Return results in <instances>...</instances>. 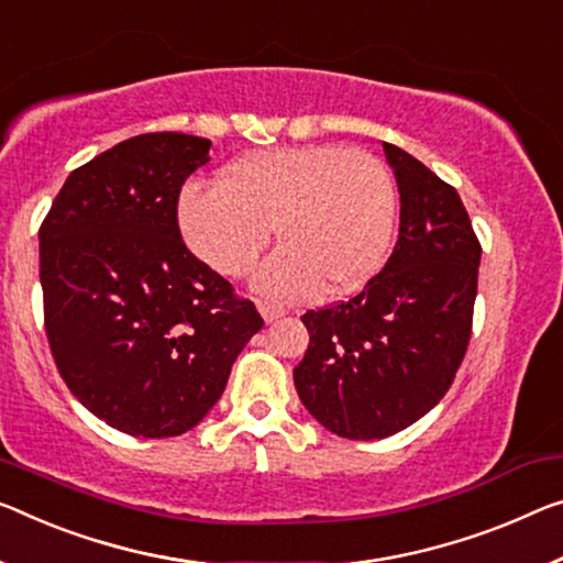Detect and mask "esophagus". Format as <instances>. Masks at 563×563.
I'll return each instance as SVG.
<instances>
[{
  "label": "esophagus",
  "instance_id": "esophagus-1",
  "mask_svg": "<svg viewBox=\"0 0 563 563\" xmlns=\"http://www.w3.org/2000/svg\"><path fill=\"white\" fill-rule=\"evenodd\" d=\"M256 307H258V314L264 317V322H276V319L287 314V309L279 305H269V301H256Z\"/></svg>",
  "mask_w": 563,
  "mask_h": 563
}]
</instances>
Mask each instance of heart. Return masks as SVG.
<instances>
[{"label": "heart", "mask_w": 563, "mask_h": 563, "mask_svg": "<svg viewBox=\"0 0 563 563\" xmlns=\"http://www.w3.org/2000/svg\"><path fill=\"white\" fill-rule=\"evenodd\" d=\"M178 221L191 252L223 276H244L269 244L254 287L309 299L360 289L383 269L397 227V186L375 153L332 143L256 151L216 186H188Z\"/></svg>", "instance_id": "1"}]
</instances>
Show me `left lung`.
Returning <instances> with one entry per match:
<instances>
[{"mask_svg":"<svg viewBox=\"0 0 563 563\" xmlns=\"http://www.w3.org/2000/svg\"><path fill=\"white\" fill-rule=\"evenodd\" d=\"M400 191V233L357 297L307 311L294 385L311 418L350 440H379L443 400L471 340L481 244L453 186L383 143Z\"/></svg>","mask_w":563,"mask_h":563,"instance_id":"left-lung-1","label":"left lung"}]
</instances>
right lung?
I'll list each match as a JSON object with an SVG mask.
<instances>
[{"mask_svg": "<svg viewBox=\"0 0 563 563\" xmlns=\"http://www.w3.org/2000/svg\"><path fill=\"white\" fill-rule=\"evenodd\" d=\"M209 148L186 133L128 137L70 173L40 229L59 375L95 418L135 438L196 428L264 327L180 239V186Z\"/></svg>", "mask_w": 563, "mask_h": 563, "instance_id": "add662e5", "label": "right lung"}]
</instances>
